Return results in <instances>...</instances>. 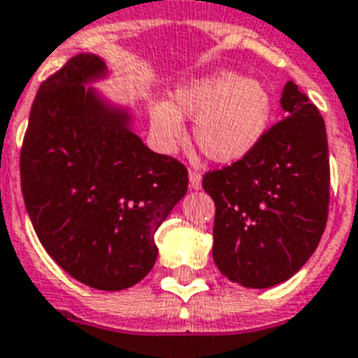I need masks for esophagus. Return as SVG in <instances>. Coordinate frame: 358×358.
Returning <instances> with one entry per match:
<instances>
[{"mask_svg":"<svg viewBox=\"0 0 358 358\" xmlns=\"http://www.w3.org/2000/svg\"><path fill=\"white\" fill-rule=\"evenodd\" d=\"M188 185H190V188H194V190H199V188H201V176H199L198 171H188Z\"/></svg>","mask_w":358,"mask_h":358,"instance_id":"obj_1","label":"esophagus"}]
</instances>
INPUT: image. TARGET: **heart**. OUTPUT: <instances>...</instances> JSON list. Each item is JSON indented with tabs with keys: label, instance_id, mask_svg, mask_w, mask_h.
Instances as JSON below:
<instances>
[{
	"label": "heart",
	"instance_id": "b5f03b06",
	"mask_svg": "<svg viewBox=\"0 0 358 358\" xmlns=\"http://www.w3.org/2000/svg\"><path fill=\"white\" fill-rule=\"evenodd\" d=\"M267 85L231 71L209 74L177 87L173 102L151 101L149 129L155 143L171 153L187 138L182 119L194 121V141L218 164H234L254 151L273 121Z\"/></svg>",
	"mask_w": 358,
	"mask_h": 358
}]
</instances>
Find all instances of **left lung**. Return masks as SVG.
<instances>
[{"label":"left lung","mask_w":358,"mask_h":358,"mask_svg":"<svg viewBox=\"0 0 358 358\" xmlns=\"http://www.w3.org/2000/svg\"><path fill=\"white\" fill-rule=\"evenodd\" d=\"M280 106L284 119L248 157L203 177L217 205L213 259L252 289L292 278L320 245L329 215L325 121L293 80Z\"/></svg>","instance_id":"1"}]
</instances>
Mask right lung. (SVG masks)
Segmentation results:
<instances>
[{
  "instance_id": "1",
  "label": "right lung",
  "mask_w": 358,
  "mask_h": 358,
  "mask_svg": "<svg viewBox=\"0 0 358 358\" xmlns=\"http://www.w3.org/2000/svg\"><path fill=\"white\" fill-rule=\"evenodd\" d=\"M108 66L78 54L37 91L22 194L44 250L82 284L119 292L153 268L155 231L187 194V168L134 132L132 108L96 90Z\"/></svg>"
}]
</instances>
